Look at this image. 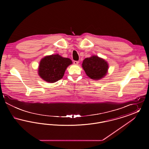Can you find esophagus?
<instances>
[{"instance_id":"1","label":"esophagus","mask_w":149,"mask_h":149,"mask_svg":"<svg viewBox=\"0 0 149 149\" xmlns=\"http://www.w3.org/2000/svg\"><path fill=\"white\" fill-rule=\"evenodd\" d=\"M78 63H79L78 61H74V64H75V65H78Z\"/></svg>"}]
</instances>
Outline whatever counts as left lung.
<instances>
[{"instance_id": "8db88e82", "label": "left lung", "mask_w": 149, "mask_h": 149, "mask_svg": "<svg viewBox=\"0 0 149 149\" xmlns=\"http://www.w3.org/2000/svg\"><path fill=\"white\" fill-rule=\"evenodd\" d=\"M82 66L86 74L89 78L95 80H99L104 77L108 68L106 61L97 56L85 58Z\"/></svg>"}]
</instances>
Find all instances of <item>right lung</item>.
I'll use <instances>...</instances> for the list:
<instances>
[{
    "label": "right lung",
    "mask_w": 149,
    "mask_h": 149,
    "mask_svg": "<svg viewBox=\"0 0 149 149\" xmlns=\"http://www.w3.org/2000/svg\"><path fill=\"white\" fill-rule=\"evenodd\" d=\"M71 64L70 58L57 54L45 57L40 61L38 74L44 80L55 83L63 77L66 69Z\"/></svg>",
    "instance_id": "add662e5"
}]
</instances>
